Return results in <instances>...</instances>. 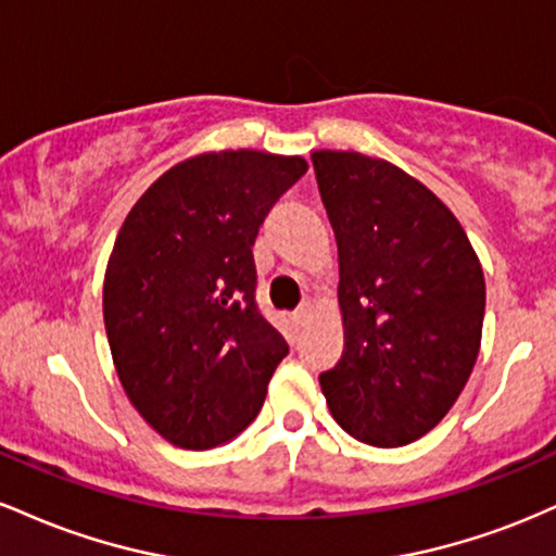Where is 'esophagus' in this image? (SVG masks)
<instances>
[{"label": "esophagus", "mask_w": 556, "mask_h": 556, "mask_svg": "<svg viewBox=\"0 0 556 556\" xmlns=\"http://www.w3.org/2000/svg\"><path fill=\"white\" fill-rule=\"evenodd\" d=\"M311 316H314V305L303 303V305H300V308L295 311V316H292V321H295L298 327H305V324L311 321Z\"/></svg>", "instance_id": "esophagus-1"}]
</instances>
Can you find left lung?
I'll use <instances>...</instances> for the list:
<instances>
[{
  "mask_svg": "<svg viewBox=\"0 0 556 556\" xmlns=\"http://www.w3.org/2000/svg\"><path fill=\"white\" fill-rule=\"evenodd\" d=\"M340 251L344 350L318 376L358 442L402 446L442 420L481 350L486 282L455 214L384 159L314 151Z\"/></svg>",
  "mask_w": 556,
  "mask_h": 556,
  "instance_id": "8db88e82",
  "label": "left lung"
}]
</instances>
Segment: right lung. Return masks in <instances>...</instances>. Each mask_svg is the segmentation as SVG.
Here are the masks:
<instances>
[{"mask_svg":"<svg viewBox=\"0 0 556 556\" xmlns=\"http://www.w3.org/2000/svg\"><path fill=\"white\" fill-rule=\"evenodd\" d=\"M303 156L208 151L138 198L104 274V327L127 400L182 450L253 424L287 342L256 305L253 242Z\"/></svg>","mask_w":556,"mask_h":556,"instance_id":"right-lung-1","label":"right lung"}]
</instances>
